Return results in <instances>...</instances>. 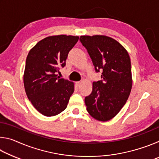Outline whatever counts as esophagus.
<instances>
[{
  "label": "esophagus",
  "mask_w": 159,
  "mask_h": 159,
  "mask_svg": "<svg viewBox=\"0 0 159 159\" xmlns=\"http://www.w3.org/2000/svg\"><path fill=\"white\" fill-rule=\"evenodd\" d=\"M80 83H81V82H80V81H77V82L76 83V85L78 86V87H79V86H80Z\"/></svg>",
  "instance_id": "obj_1"
}]
</instances>
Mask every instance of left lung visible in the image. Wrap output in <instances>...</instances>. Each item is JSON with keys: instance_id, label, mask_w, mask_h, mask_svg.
Masks as SVG:
<instances>
[{"instance_id": "1", "label": "left lung", "mask_w": 159, "mask_h": 159, "mask_svg": "<svg viewBox=\"0 0 159 159\" xmlns=\"http://www.w3.org/2000/svg\"><path fill=\"white\" fill-rule=\"evenodd\" d=\"M80 41L92 60L96 72L102 70V80L93 83V90L85 104L91 116L99 121L114 118L125 105L130 95L131 63L124 47L103 35L81 36Z\"/></svg>"}]
</instances>
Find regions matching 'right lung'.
<instances>
[{
	"label": "right lung",
	"instance_id": "obj_1",
	"mask_svg": "<svg viewBox=\"0 0 159 159\" xmlns=\"http://www.w3.org/2000/svg\"><path fill=\"white\" fill-rule=\"evenodd\" d=\"M79 36L58 35L45 38L29 52L24 74L28 99L38 111L54 116L66 108L74 91V83L57 76L66 64L69 52Z\"/></svg>",
	"mask_w": 159,
	"mask_h": 159
}]
</instances>
